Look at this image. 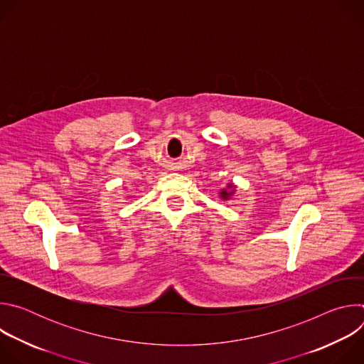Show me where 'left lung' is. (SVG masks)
Here are the masks:
<instances>
[{
  "label": "left lung",
  "instance_id": "obj_1",
  "mask_svg": "<svg viewBox=\"0 0 364 364\" xmlns=\"http://www.w3.org/2000/svg\"><path fill=\"white\" fill-rule=\"evenodd\" d=\"M235 193H236V186L233 183H228V186L225 188H220L218 194H219L220 200L228 201V200H230L235 196Z\"/></svg>",
  "mask_w": 364,
  "mask_h": 364
}]
</instances>
